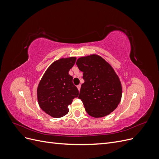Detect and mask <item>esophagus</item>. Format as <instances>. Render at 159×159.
Here are the masks:
<instances>
[{"instance_id": "obj_1", "label": "esophagus", "mask_w": 159, "mask_h": 159, "mask_svg": "<svg viewBox=\"0 0 159 159\" xmlns=\"http://www.w3.org/2000/svg\"><path fill=\"white\" fill-rule=\"evenodd\" d=\"M77 88H78V90L80 91V88H81V85L80 84V85H77Z\"/></svg>"}]
</instances>
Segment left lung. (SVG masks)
<instances>
[{
    "instance_id": "8db88e82",
    "label": "left lung",
    "mask_w": 159,
    "mask_h": 159,
    "mask_svg": "<svg viewBox=\"0 0 159 159\" xmlns=\"http://www.w3.org/2000/svg\"><path fill=\"white\" fill-rule=\"evenodd\" d=\"M76 65L84 72V83L78 98L86 112L95 118L109 115L117 107L122 97L121 81L113 67L96 54L79 57Z\"/></svg>"
}]
</instances>
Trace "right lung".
<instances>
[{"mask_svg":"<svg viewBox=\"0 0 159 159\" xmlns=\"http://www.w3.org/2000/svg\"><path fill=\"white\" fill-rule=\"evenodd\" d=\"M75 57L56 60L48 68L37 88L38 103L42 111L54 118H60L69 112L68 105L79 95L69 71Z\"/></svg>","mask_w":159,"mask_h":159,"instance_id":"1","label":"right lung"}]
</instances>
